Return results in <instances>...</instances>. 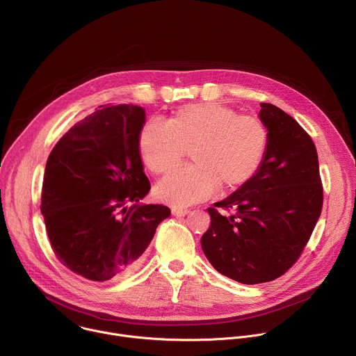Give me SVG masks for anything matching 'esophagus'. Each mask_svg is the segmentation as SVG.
I'll list each match as a JSON object with an SVG mask.
<instances>
[{"label":"esophagus","instance_id":"obj_1","mask_svg":"<svg viewBox=\"0 0 356 356\" xmlns=\"http://www.w3.org/2000/svg\"><path fill=\"white\" fill-rule=\"evenodd\" d=\"M172 214L176 216V217H184V216L188 214V210H186V209H179V207H173V209H172Z\"/></svg>","mask_w":356,"mask_h":356}]
</instances>
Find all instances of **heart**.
I'll use <instances>...</instances> for the list:
<instances>
[{
	"instance_id": "heart-1",
	"label": "heart",
	"mask_w": 356,
	"mask_h": 356,
	"mask_svg": "<svg viewBox=\"0 0 356 356\" xmlns=\"http://www.w3.org/2000/svg\"><path fill=\"white\" fill-rule=\"evenodd\" d=\"M268 145V128L259 118L218 103L183 106L169 122L154 118L139 134L142 161L155 175L175 170L186 149L191 150L194 165L155 188L159 200L180 207L210 198L218 184L234 190L249 183L265 161Z\"/></svg>"
}]
</instances>
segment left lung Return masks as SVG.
<instances>
[{
    "label": "left lung",
    "instance_id": "obj_1",
    "mask_svg": "<svg viewBox=\"0 0 356 356\" xmlns=\"http://www.w3.org/2000/svg\"><path fill=\"white\" fill-rule=\"evenodd\" d=\"M268 128L265 161L249 183L209 209L211 224L201 236L209 262L221 275L258 284L277 279L298 259L323 209L317 149L297 121L262 103ZM231 211L222 216L215 209Z\"/></svg>",
    "mask_w": 356,
    "mask_h": 356
}]
</instances>
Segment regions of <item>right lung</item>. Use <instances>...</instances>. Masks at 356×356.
Listing matches in <instances>:
<instances>
[{"instance_id":"1","label":"right lung","mask_w":356,"mask_h":356,"mask_svg":"<svg viewBox=\"0 0 356 356\" xmlns=\"http://www.w3.org/2000/svg\"><path fill=\"white\" fill-rule=\"evenodd\" d=\"M143 125L139 106H101L47 158L40 213L50 245L66 268L88 280L134 270L170 216L166 206L139 202L150 190L139 154Z\"/></svg>"}]
</instances>
